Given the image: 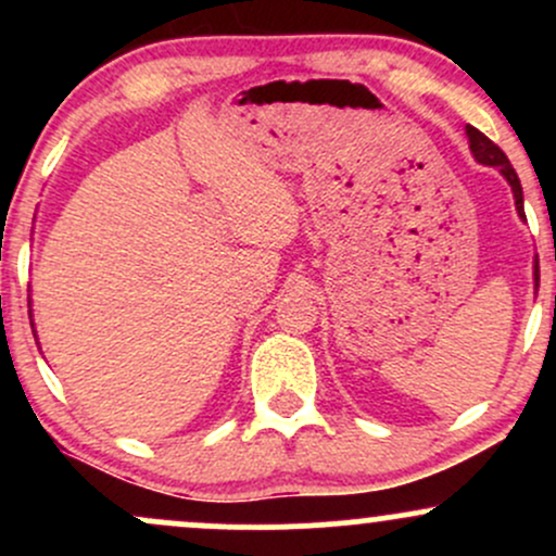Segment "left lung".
<instances>
[{"instance_id": "left-lung-1", "label": "left lung", "mask_w": 556, "mask_h": 556, "mask_svg": "<svg viewBox=\"0 0 556 556\" xmlns=\"http://www.w3.org/2000/svg\"><path fill=\"white\" fill-rule=\"evenodd\" d=\"M468 130V140H470V151H473V156L478 159L481 164H489V167H500V172L504 177H507V182L513 185V193H515V206H518V214L526 216L522 212V185H520V177L518 172L513 169V164H509V159L500 146L494 143V140H489L483 136L481 130L473 125L465 127ZM535 287H539V264H535Z\"/></svg>"}]
</instances>
